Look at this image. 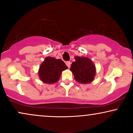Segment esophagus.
<instances>
[{
  "label": "esophagus",
  "mask_w": 133,
  "mask_h": 133,
  "mask_svg": "<svg viewBox=\"0 0 133 133\" xmlns=\"http://www.w3.org/2000/svg\"><path fill=\"white\" fill-rule=\"evenodd\" d=\"M66 66H68V68H70V66H71V62H69V61H68V62H66Z\"/></svg>",
  "instance_id": "1"
}]
</instances>
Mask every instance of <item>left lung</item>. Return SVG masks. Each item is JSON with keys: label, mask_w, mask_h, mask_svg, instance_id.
Here are the masks:
<instances>
[{"label": "left lung", "mask_w": 133, "mask_h": 133, "mask_svg": "<svg viewBox=\"0 0 133 133\" xmlns=\"http://www.w3.org/2000/svg\"><path fill=\"white\" fill-rule=\"evenodd\" d=\"M70 70L75 80L81 83H89L94 80L96 68L92 62L87 57H75V62L71 65Z\"/></svg>", "instance_id": "obj_1"}]
</instances>
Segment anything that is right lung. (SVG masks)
Segmentation results:
<instances>
[{
	"label": "right lung",
	"instance_id": "1",
	"mask_svg": "<svg viewBox=\"0 0 133 133\" xmlns=\"http://www.w3.org/2000/svg\"><path fill=\"white\" fill-rule=\"evenodd\" d=\"M67 68L68 67L62 60L48 57L41 65L39 76L44 83L52 84L58 81L62 71Z\"/></svg>",
	"mask_w": 133,
	"mask_h": 133
}]
</instances>
